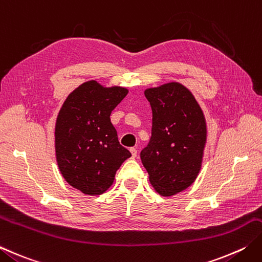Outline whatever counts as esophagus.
<instances>
[{"mask_svg":"<svg viewBox=\"0 0 262 262\" xmlns=\"http://www.w3.org/2000/svg\"><path fill=\"white\" fill-rule=\"evenodd\" d=\"M130 153H132V158H136L137 157V150L135 147H130Z\"/></svg>","mask_w":262,"mask_h":262,"instance_id":"1","label":"esophagus"}]
</instances>
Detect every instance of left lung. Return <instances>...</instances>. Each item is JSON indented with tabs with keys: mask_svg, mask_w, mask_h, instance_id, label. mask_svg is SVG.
<instances>
[{
	"mask_svg": "<svg viewBox=\"0 0 262 262\" xmlns=\"http://www.w3.org/2000/svg\"><path fill=\"white\" fill-rule=\"evenodd\" d=\"M152 136L141 152L151 185L162 196L183 192L195 181L207 143V121L192 92L177 81L146 89Z\"/></svg>",
	"mask_w": 262,
	"mask_h": 262,
	"instance_id": "left-lung-1",
	"label": "left lung"
}]
</instances>
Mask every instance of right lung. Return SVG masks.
I'll use <instances>...</instances> for the list:
<instances>
[{
	"mask_svg": "<svg viewBox=\"0 0 262 262\" xmlns=\"http://www.w3.org/2000/svg\"><path fill=\"white\" fill-rule=\"evenodd\" d=\"M128 94L125 87H104L96 80L67 96L55 120L54 147L59 170L70 186L100 195L115 181L130 152L120 145L111 124L112 110Z\"/></svg>",
	"mask_w": 262,
	"mask_h": 262,
	"instance_id": "right-lung-1",
	"label": "right lung"
}]
</instances>
